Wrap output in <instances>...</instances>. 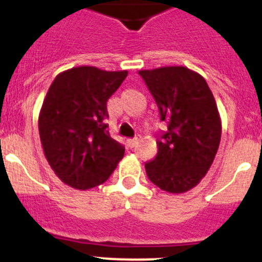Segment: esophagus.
<instances>
[{
	"instance_id": "obj_1",
	"label": "esophagus",
	"mask_w": 262,
	"mask_h": 262,
	"mask_svg": "<svg viewBox=\"0 0 262 262\" xmlns=\"http://www.w3.org/2000/svg\"><path fill=\"white\" fill-rule=\"evenodd\" d=\"M138 143H139V138L128 139V140H127V145H128L129 148H134L136 144H138Z\"/></svg>"
}]
</instances>
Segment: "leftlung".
Returning <instances> with one entry per match:
<instances>
[{
  "label": "left lung",
  "mask_w": 262,
  "mask_h": 262,
  "mask_svg": "<svg viewBox=\"0 0 262 262\" xmlns=\"http://www.w3.org/2000/svg\"><path fill=\"white\" fill-rule=\"evenodd\" d=\"M159 107L166 131L157 155L145 163L152 184L178 194L200 184L215 159L222 136L216 102L205 78L185 67L139 71Z\"/></svg>",
  "instance_id": "1"
}]
</instances>
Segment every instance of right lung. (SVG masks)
<instances>
[{
    "mask_svg": "<svg viewBox=\"0 0 262 262\" xmlns=\"http://www.w3.org/2000/svg\"><path fill=\"white\" fill-rule=\"evenodd\" d=\"M128 72L77 67L57 75L47 92L39 135L48 164L64 184L86 190L103 184L124 147L107 131L106 102Z\"/></svg>",
    "mask_w": 262,
    "mask_h": 262,
    "instance_id": "add662e5",
    "label": "right lung"
}]
</instances>
